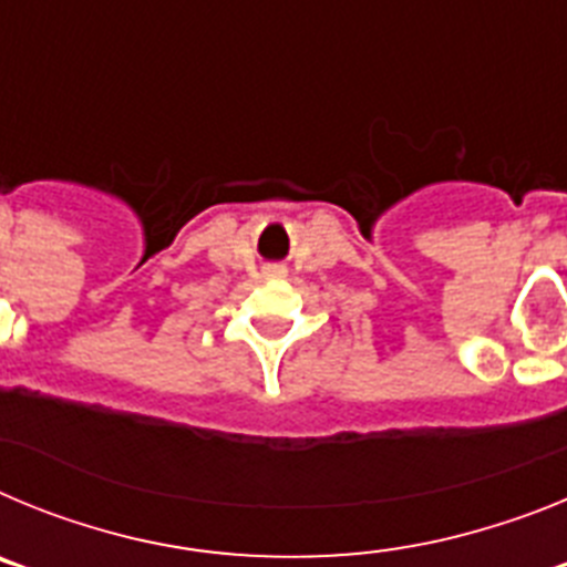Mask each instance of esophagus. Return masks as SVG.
Here are the masks:
<instances>
[{"instance_id":"1","label":"esophagus","mask_w":567,"mask_h":567,"mask_svg":"<svg viewBox=\"0 0 567 567\" xmlns=\"http://www.w3.org/2000/svg\"><path fill=\"white\" fill-rule=\"evenodd\" d=\"M267 275L269 278H284V275H287V267H284V264H272V267H267Z\"/></svg>"}]
</instances>
